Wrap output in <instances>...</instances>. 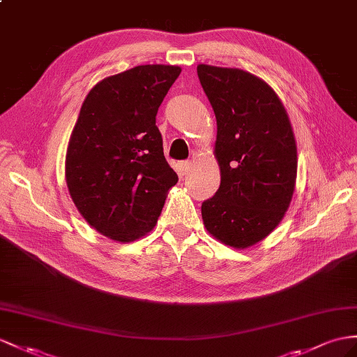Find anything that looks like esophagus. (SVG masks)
Segmentation results:
<instances>
[{"label": "esophagus", "mask_w": 357, "mask_h": 357, "mask_svg": "<svg viewBox=\"0 0 357 357\" xmlns=\"http://www.w3.org/2000/svg\"><path fill=\"white\" fill-rule=\"evenodd\" d=\"M190 167H191V161H181L179 164H178V175L182 178V176H185L187 173H188V170H190Z\"/></svg>", "instance_id": "esophagus-1"}]
</instances>
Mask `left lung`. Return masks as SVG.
<instances>
[{
    "instance_id": "obj_1",
    "label": "left lung",
    "mask_w": 357,
    "mask_h": 357,
    "mask_svg": "<svg viewBox=\"0 0 357 357\" xmlns=\"http://www.w3.org/2000/svg\"><path fill=\"white\" fill-rule=\"evenodd\" d=\"M217 119L220 187L202 204L206 231L244 249L276 227L289 206L297 146L288 114L273 89L241 69L197 66Z\"/></svg>"
}]
</instances>
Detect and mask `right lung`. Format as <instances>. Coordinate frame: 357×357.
<instances>
[{
  "label": "right lung",
  "instance_id": "obj_1",
  "mask_svg": "<svg viewBox=\"0 0 357 357\" xmlns=\"http://www.w3.org/2000/svg\"><path fill=\"white\" fill-rule=\"evenodd\" d=\"M179 74L178 66H137L99 81L81 107L66 153L68 188L87 223L116 241L148 234L178 182L155 122Z\"/></svg>",
  "mask_w": 357,
  "mask_h": 357
}]
</instances>
